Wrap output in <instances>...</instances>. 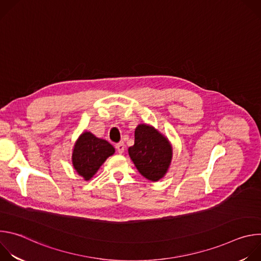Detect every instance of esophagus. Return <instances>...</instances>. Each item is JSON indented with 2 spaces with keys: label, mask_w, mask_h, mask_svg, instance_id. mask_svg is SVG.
I'll list each match as a JSON object with an SVG mask.
<instances>
[{
  "label": "esophagus",
  "mask_w": 261,
  "mask_h": 261,
  "mask_svg": "<svg viewBox=\"0 0 261 261\" xmlns=\"http://www.w3.org/2000/svg\"><path fill=\"white\" fill-rule=\"evenodd\" d=\"M116 147H117V151L119 152V154H123L124 151H125V148H126V145H125L124 142H120L116 145Z\"/></svg>",
  "instance_id": "34e87169"
}]
</instances>
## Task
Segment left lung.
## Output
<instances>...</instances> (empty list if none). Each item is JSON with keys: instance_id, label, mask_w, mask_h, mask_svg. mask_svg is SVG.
<instances>
[{"instance_id": "obj_1", "label": "left lung", "mask_w": 261, "mask_h": 261, "mask_svg": "<svg viewBox=\"0 0 261 261\" xmlns=\"http://www.w3.org/2000/svg\"><path fill=\"white\" fill-rule=\"evenodd\" d=\"M134 144L128 148L137 170L146 179L158 181L167 173L172 160L168 138L148 124H139L134 132Z\"/></svg>"}]
</instances>
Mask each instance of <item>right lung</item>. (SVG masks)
<instances>
[{
    "instance_id": "add662e5",
    "label": "right lung",
    "mask_w": 261,
    "mask_h": 261,
    "mask_svg": "<svg viewBox=\"0 0 261 261\" xmlns=\"http://www.w3.org/2000/svg\"><path fill=\"white\" fill-rule=\"evenodd\" d=\"M115 152V147L107 140L95 136L90 131H85L73 146V168L85 180H90L106 159L113 156Z\"/></svg>"
}]
</instances>
